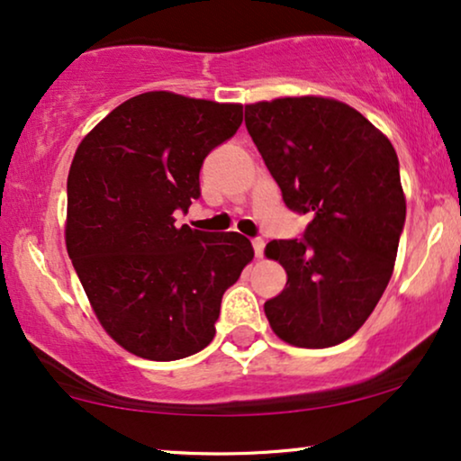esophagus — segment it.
Returning a JSON list of instances; mask_svg holds the SVG:
<instances>
[{
    "mask_svg": "<svg viewBox=\"0 0 461 461\" xmlns=\"http://www.w3.org/2000/svg\"><path fill=\"white\" fill-rule=\"evenodd\" d=\"M251 245H254L256 258H262V254H264V241H262V239H254V241H251Z\"/></svg>",
    "mask_w": 461,
    "mask_h": 461,
    "instance_id": "1",
    "label": "esophagus"
}]
</instances>
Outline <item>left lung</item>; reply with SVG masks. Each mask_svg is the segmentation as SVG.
I'll use <instances>...</instances> for the list:
<instances>
[{
  "label": "left lung",
  "instance_id": "obj_1",
  "mask_svg": "<svg viewBox=\"0 0 461 461\" xmlns=\"http://www.w3.org/2000/svg\"><path fill=\"white\" fill-rule=\"evenodd\" d=\"M245 125L285 205L312 216L304 239L264 249L287 273L264 312L283 342L330 348L361 330L393 276L407 212L399 157L367 117L336 98L245 104Z\"/></svg>",
  "mask_w": 461,
  "mask_h": 461
}]
</instances>
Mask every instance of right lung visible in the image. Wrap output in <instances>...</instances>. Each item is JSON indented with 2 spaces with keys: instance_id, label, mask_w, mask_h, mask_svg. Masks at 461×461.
Here are the masks:
<instances>
[{
  "instance_id": "add662e5",
  "label": "right lung",
  "mask_w": 461,
  "mask_h": 461,
  "mask_svg": "<svg viewBox=\"0 0 461 461\" xmlns=\"http://www.w3.org/2000/svg\"><path fill=\"white\" fill-rule=\"evenodd\" d=\"M243 104L144 92L113 109L75 150L65 241L103 330L131 355L176 361L216 336L226 289L254 260L239 232L176 226L212 149Z\"/></svg>"
}]
</instances>
